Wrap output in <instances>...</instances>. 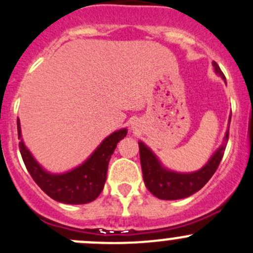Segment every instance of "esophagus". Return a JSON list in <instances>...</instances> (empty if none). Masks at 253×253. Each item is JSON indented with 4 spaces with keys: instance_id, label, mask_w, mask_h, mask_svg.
Here are the masks:
<instances>
[{
    "instance_id": "1",
    "label": "esophagus",
    "mask_w": 253,
    "mask_h": 253,
    "mask_svg": "<svg viewBox=\"0 0 253 253\" xmlns=\"http://www.w3.org/2000/svg\"><path fill=\"white\" fill-rule=\"evenodd\" d=\"M134 129H135V126L133 125V126H131V130H134Z\"/></svg>"
}]
</instances>
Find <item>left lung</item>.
Wrapping results in <instances>:
<instances>
[{"mask_svg": "<svg viewBox=\"0 0 253 253\" xmlns=\"http://www.w3.org/2000/svg\"><path fill=\"white\" fill-rule=\"evenodd\" d=\"M212 66L215 73L220 76L223 82H226L225 76L221 72L217 63L212 62ZM230 122L231 117L228 118L227 130L223 136L222 144L211 155L208 163L197 171L179 172L168 169L148 145H145L143 141H139L143 179L149 191L161 200H179V199L191 196L192 194L199 191L211 179V176L215 174L216 169L218 168L228 140Z\"/></svg>", "mask_w": 253, "mask_h": 253, "instance_id": "1", "label": "left lung"}]
</instances>
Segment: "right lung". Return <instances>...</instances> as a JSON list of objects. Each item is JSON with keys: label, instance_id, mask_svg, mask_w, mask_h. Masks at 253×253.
Returning <instances> with one entry per match:
<instances>
[{"label": "right lung", "instance_id": "obj_1", "mask_svg": "<svg viewBox=\"0 0 253 253\" xmlns=\"http://www.w3.org/2000/svg\"><path fill=\"white\" fill-rule=\"evenodd\" d=\"M17 130L20 141V151L23 163L36 184L53 200L69 205H82L92 203L99 196L107 180L108 164L114 153L117 144L125 138L128 129L123 128L108 135L97 146L89 158L78 167L66 172H49L35 159L21 134L20 119L17 118Z\"/></svg>", "mask_w": 253, "mask_h": 253}]
</instances>
